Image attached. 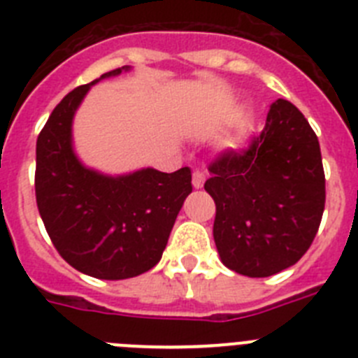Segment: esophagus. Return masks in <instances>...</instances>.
I'll return each instance as SVG.
<instances>
[{
  "label": "esophagus",
  "instance_id": "obj_1",
  "mask_svg": "<svg viewBox=\"0 0 358 358\" xmlns=\"http://www.w3.org/2000/svg\"><path fill=\"white\" fill-rule=\"evenodd\" d=\"M204 181H206V176L201 170H195L194 177H192V182H194V188H202L204 186Z\"/></svg>",
  "mask_w": 358,
  "mask_h": 358
}]
</instances>
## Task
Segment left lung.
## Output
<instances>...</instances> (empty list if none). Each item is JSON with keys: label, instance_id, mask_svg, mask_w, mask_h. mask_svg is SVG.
Listing matches in <instances>:
<instances>
[{"label": "left lung", "instance_id": "left-lung-1", "mask_svg": "<svg viewBox=\"0 0 358 358\" xmlns=\"http://www.w3.org/2000/svg\"><path fill=\"white\" fill-rule=\"evenodd\" d=\"M213 238L227 268L267 278L299 262L321 224L327 189L321 148L301 110L278 98L248 148L210 164Z\"/></svg>", "mask_w": 358, "mask_h": 358}]
</instances>
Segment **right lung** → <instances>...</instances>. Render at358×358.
I'll return each instance as SVG.
<instances>
[{
	"label": "right lung",
	"instance_id": "1",
	"mask_svg": "<svg viewBox=\"0 0 358 358\" xmlns=\"http://www.w3.org/2000/svg\"><path fill=\"white\" fill-rule=\"evenodd\" d=\"M129 69L103 73L66 94L37 138L36 199L44 227L71 267L100 280L150 271L192 194L188 166L172 173L141 169L106 176L84 166L73 150V116L91 85Z\"/></svg>",
	"mask_w": 358,
	"mask_h": 358
}]
</instances>
